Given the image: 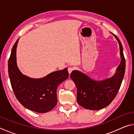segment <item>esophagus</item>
I'll return each mask as SVG.
<instances>
[{"instance_id": "1", "label": "esophagus", "mask_w": 134, "mask_h": 134, "mask_svg": "<svg viewBox=\"0 0 134 134\" xmlns=\"http://www.w3.org/2000/svg\"><path fill=\"white\" fill-rule=\"evenodd\" d=\"M73 70H74V67H70L68 68V71H69V74L71 73Z\"/></svg>"}]
</instances>
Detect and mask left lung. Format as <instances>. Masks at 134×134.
I'll return each mask as SVG.
<instances>
[{
  "label": "left lung",
  "instance_id": "1",
  "mask_svg": "<svg viewBox=\"0 0 134 134\" xmlns=\"http://www.w3.org/2000/svg\"><path fill=\"white\" fill-rule=\"evenodd\" d=\"M118 41L121 62L115 75L111 78L102 81L92 80L89 77L77 70L70 74V77L77 87V100L84 108L97 110L108 106L118 92L125 71V59L121 41L113 34Z\"/></svg>",
  "mask_w": 134,
  "mask_h": 134
}]
</instances>
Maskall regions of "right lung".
Wrapping results in <instances>:
<instances>
[{"label": "right lung", "mask_w": 134, "mask_h": 134, "mask_svg": "<svg viewBox=\"0 0 134 134\" xmlns=\"http://www.w3.org/2000/svg\"><path fill=\"white\" fill-rule=\"evenodd\" d=\"M18 39L8 61V72L13 91L25 108L38 113L50 111L57 103V90L69 77L67 68L54 71L41 79H32L22 74L16 64Z\"/></svg>", "instance_id": "1"}]
</instances>
